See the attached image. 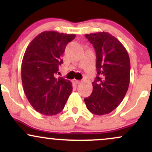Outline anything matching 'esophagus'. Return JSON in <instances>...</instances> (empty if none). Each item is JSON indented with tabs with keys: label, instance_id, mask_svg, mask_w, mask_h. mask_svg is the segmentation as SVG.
<instances>
[{
	"label": "esophagus",
	"instance_id": "1",
	"mask_svg": "<svg viewBox=\"0 0 152 152\" xmlns=\"http://www.w3.org/2000/svg\"><path fill=\"white\" fill-rule=\"evenodd\" d=\"M73 82H74L75 84H79V83H81V81H79V80H76V79L73 80Z\"/></svg>",
	"mask_w": 152,
	"mask_h": 152
}]
</instances>
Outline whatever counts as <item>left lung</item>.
I'll return each instance as SVG.
<instances>
[{
    "label": "left lung",
    "instance_id": "8db88e82",
    "mask_svg": "<svg viewBox=\"0 0 152 152\" xmlns=\"http://www.w3.org/2000/svg\"><path fill=\"white\" fill-rule=\"evenodd\" d=\"M85 36L96 53L97 76L92 94L84 102L90 112L102 116L114 111L124 98L129 85L130 59L122 43L107 32Z\"/></svg>",
    "mask_w": 152,
    "mask_h": 152
}]
</instances>
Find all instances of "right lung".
I'll return each mask as SVG.
<instances>
[{
    "label": "right lung",
    "instance_id": "1",
    "mask_svg": "<svg viewBox=\"0 0 152 152\" xmlns=\"http://www.w3.org/2000/svg\"><path fill=\"white\" fill-rule=\"evenodd\" d=\"M75 37V34L44 31L26 48L21 66L23 87L29 103L40 114L60 113L71 94V82L57 78L56 74L66 45Z\"/></svg>",
    "mask_w": 152,
    "mask_h": 152
}]
</instances>
